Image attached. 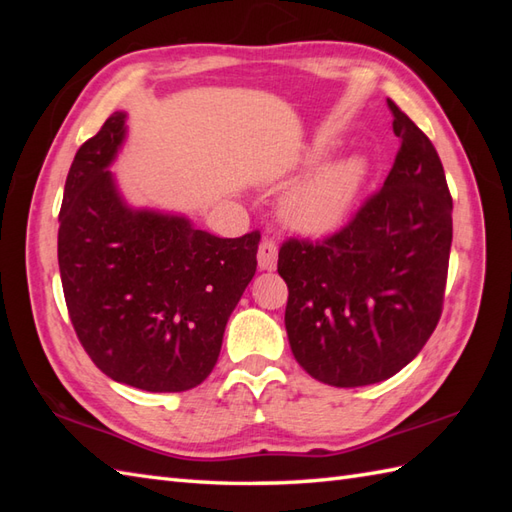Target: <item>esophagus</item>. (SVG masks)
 I'll return each mask as SVG.
<instances>
[{"instance_id": "1", "label": "esophagus", "mask_w": 512, "mask_h": 512, "mask_svg": "<svg viewBox=\"0 0 512 512\" xmlns=\"http://www.w3.org/2000/svg\"><path fill=\"white\" fill-rule=\"evenodd\" d=\"M257 264L262 270H273L277 266V242L273 237H264L257 248Z\"/></svg>"}]
</instances>
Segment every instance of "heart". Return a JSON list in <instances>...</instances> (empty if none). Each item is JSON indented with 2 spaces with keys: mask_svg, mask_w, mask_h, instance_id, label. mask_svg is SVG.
Segmentation results:
<instances>
[{
  "mask_svg": "<svg viewBox=\"0 0 512 512\" xmlns=\"http://www.w3.org/2000/svg\"><path fill=\"white\" fill-rule=\"evenodd\" d=\"M365 162L358 156L336 160L292 191L281 204L284 220L308 235H325L339 226L361 189Z\"/></svg>",
  "mask_w": 512,
  "mask_h": 512,
  "instance_id": "b5f03b06",
  "label": "heart"
}]
</instances>
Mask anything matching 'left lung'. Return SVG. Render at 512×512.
Returning a JSON list of instances; mask_svg holds the SVG:
<instances>
[{
  "mask_svg": "<svg viewBox=\"0 0 512 512\" xmlns=\"http://www.w3.org/2000/svg\"><path fill=\"white\" fill-rule=\"evenodd\" d=\"M387 107L400 147L383 187L336 233L279 248L292 354L334 387L374 385L411 363L447 288L453 200L442 162L427 134L394 101Z\"/></svg>",
  "mask_w": 512,
  "mask_h": 512,
  "instance_id": "8db88e82",
  "label": "left lung"
}]
</instances>
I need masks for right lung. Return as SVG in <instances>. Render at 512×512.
Returning a JSON list of instances; mask_svg holds the SVG:
<instances>
[{
	"label": "right lung",
	"instance_id": "1",
	"mask_svg": "<svg viewBox=\"0 0 512 512\" xmlns=\"http://www.w3.org/2000/svg\"><path fill=\"white\" fill-rule=\"evenodd\" d=\"M114 112L76 151L59 211V270L92 363L145 391H187L213 372L226 321L257 270L259 231L222 239L189 220L132 211L112 173Z\"/></svg>",
	"mask_w": 512,
	"mask_h": 512
}]
</instances>
